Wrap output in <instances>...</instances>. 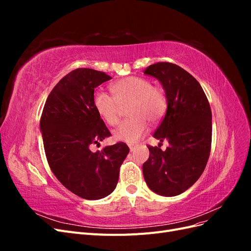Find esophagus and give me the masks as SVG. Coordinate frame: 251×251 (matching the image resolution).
Segmentation results:
<instances>
[{
    "label": "esophagus",
    "instance_id": "obj_1",
    "mask_svg": "<svg viewBox=\"0 0 251 251\" xmlns=\"http://www.w3.org/2000/svg\"><path fill=\"white\" fill-rule=\"evenodd\" d=\"M128 149H130L131 151H133L135 150V146L134 144H128Z\"/></svg>",
    "mask_w": 251,
    "mask_h": 251
}]
</instances>
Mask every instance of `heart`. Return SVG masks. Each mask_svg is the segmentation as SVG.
Instances as JSON below:
<instances>
[{
  "label": "heart",
  "instance_id": "1",
  "mask_svg": "<svg viewBox=\"0 0 251 251\" xmlns=\"http://www.w3.org/2000/svg\"><path fill=\"white\" fill-rule=\"evenodd\" d=\"M111 91L113 97L103 91H96L93 105L104 123L115 126L120 117L121 108L128 104L126 116L113 131L116 141L135 143L146 135L148 123H160L168 109L165 91L159 86H151V81L140 76H128L114 82Z\"/></svg>",
  "mask_w": 251,
  "mask_h": 251
}]
</instances>
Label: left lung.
I'll return each instance as SVG.
<instances>
[{"instance_id": "obj_1", "label": "left lung", "mask_w": 251, "mask_h": 251, "mask_svg": "<svg viewBox=\"0 0 251 251\" xmlns=\"http://www.w3.org/2000/svg\"><path fill=\"white\" fill-rule=\"evenodd\" d=\"M157 78L168 98L165 116L154 133L165 151L149 147L142 165L143 177L154 193L174 197L185 192L200 178L211 146V110L202 87L193 75L171 63H157L144 70ZM160 144V143H159Z\"/></svg>"}]
</instances>
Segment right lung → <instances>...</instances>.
<instances>
[{
    "instance_id": "obj_1",
    "label": "right lung",
    "mask_w": 251,
    "mask_h": 251,
    "mask_svg": "<svg viewBox=\"0 0 251 251\" xmlns=\"http://www.w3.org/2000/svg\"><path fill=\"white\" fill-rule=\"evenodd\" d=\"M111 76L79 68L68 73L50 92L42 113L40 130L52 173L80 198L98 200L115 189L121 163L128 154L119 142L92 151L111 135L93 105L94 89Z\"/></svg>"
}]
</instances>
